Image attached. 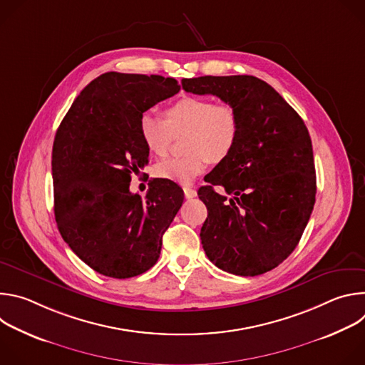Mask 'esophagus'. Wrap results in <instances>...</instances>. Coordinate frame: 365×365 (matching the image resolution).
I'll return each instance as SVG.
<instances>
[{"mask_svg": "<svg viewBox=\"0 0 365 365\" xmlns=\"http://www.w3.org/2000/svg\"><path fill=\"white\" fill-rule=\"evenodd\" d=\"M183 192H185L186 199H192V197L196 196V190L192 189V187H183Z\"/></svg>", "mask_w": 365, "mask_h": 365, "instance_id": "1", "label": "esophagus"}]
</instances>
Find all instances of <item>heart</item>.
Returning <instances> with one entry per match:
<instances>
[{
    "label": "heart",
    "mask_w": 365,
    "mask_h": 365,
    "mask_svg": "<svg viewBox=\"0 0 365 365\" xmlns=\"http://www.w3.org/2000/svg\"><path fill=\"white\" fill-rule=\"evenodd\" d=\"M138 131L147 150L154 155L169 151L173 135L186 134L183 147L187 154L159 162L155 176L180 185H189L212 162L225 160L234 150L240 120L228 102H214L206 96H183L166 110V120L153 111H144Z\"/></svg>",
    "instance_id": "1"
}]
</instances>
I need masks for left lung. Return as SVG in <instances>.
<instances>
[{"label":"left lung","instance_id":"obj_1","mask_svg":"<svg viewBox=\"0 0 365 365\" xmlns=\"http://www.w3.org/2000/svg\"><path fill=\"white\" fill-rule=\"evenodd\" d=\"M186 92L215 95L237 110L240 134L228 158L197 190L207 218L200 230L211 262L237 276L273 270L292 254L315 205L309 131L267 82L250 75L182 79ZM214 185L225 192L218 194Z\"/></svg>","mask_w":365,"mask_h":365}]
</instances>
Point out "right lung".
<instances>
[{
    "label": "right lung",
    "instance_id": "1",
    "mask_svg": "<svg viewBox=\"0 0 365 365\" xmlns=\"http://www.w3.org/2000/svg\"><path fill=\"white\" fill-rule=\"evenodd\" d=\"M179 91L173 78L107 72L82 89L58 128L51 151L56 224L99 274L134 277L160 257L183 190L160 179L141 199L130 182L148 163L140 115Z\"/></svg>",
    "mask_w": 365,
    "mask_h": 365
}]
</instances>
